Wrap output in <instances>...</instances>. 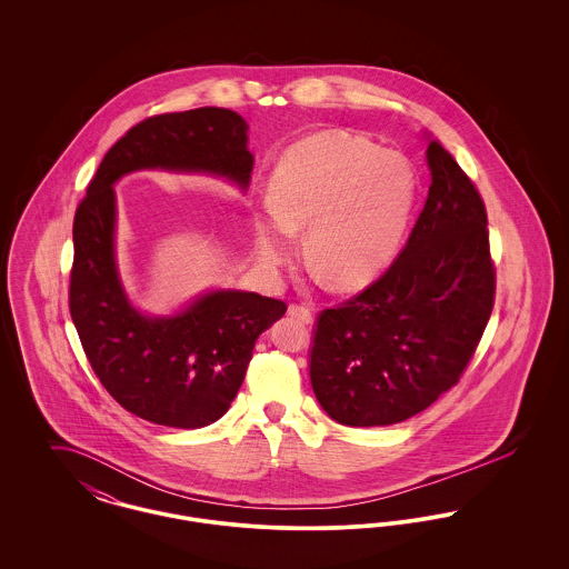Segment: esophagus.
<instances>
[{
  "instance_id": "obj_1",
  "label": "esophagus",
  "mask_w": 569,
  "mask_h": 569,
  "mask_svg": "<svg viewBox=\"0 0 569 569\" xmlns=\"http://www.w3.org/2000/svg\"><path fill=\"white\" fill-rule=\"evenodd\" d=\"M288 313H290L292 318L300 320L302 325H311V322H313V313H311V309H309V307H305V305L292 302V305H290V309H288Z\"/></svg>"
}]
</instances>
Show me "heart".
<instances>
[{"label": "heart", "mask_w": 569, "mask_h": 569, "mask_svg": "<svg viewBox=\"0 0 569 569\" xmlns=\"http://www.w3.org/2000/svg\"><path fill=\"white\" fill-rule=\"evenodd\" d=\"M416 196L413 170L392 151L348 132L297 142L271 183L274 217L258 223L267 267L292 256V232L307 230L311 267L337 288L369 283L390 262Z\"/></svg>", "instance_id": "obj_1"}]
</instances>
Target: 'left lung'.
Returning <instances> with one entry per match:
<instances>
[{
	"label": "left lung",
	"instance_id": "left-lung-1",
	"mask_svg": "<svg viewBox=\"0 0 569 569\" xmlns=\"http://www.w3.org/2000/svg\"><path fill=\"white\" fill-rule=\"evenodd\" d=\"M431 188L406 249L356 297L320 311L309 378L326 413L386 427L459 383L495 305L485 200L431 140Z\"/></svg>",
	"mask_w": 569,
	"mask_h": 569
}]
</instances>
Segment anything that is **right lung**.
<instances>
[{"label":"right lung","instance_id":"right-lung-1","mask_svg":"<svg viewBox=\"0 0 569 569\" xmlns=\"http://www.w3.org/2000/svg\"><path fill=\"white\" fill-rule=\"evenodd\" d=\"M253 156L234 110L153 114L130 128L91 179L74 216L70 316L84 356L110 397L142 420L200 429L219 420L243 383L256 339L288 305L253 292H213L174 318H144L114 267L112 183L132 170L221 174L247 188Z\"/></svg>","mask_w":569,"mask_h":569}]
</instances>
